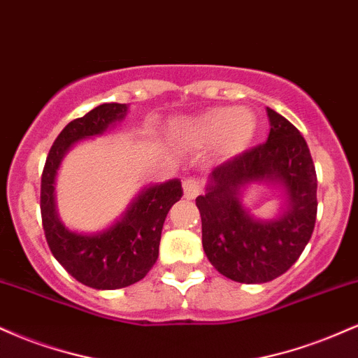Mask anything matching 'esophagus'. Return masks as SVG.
<instances>
[{"mask_svg": "<svg viewBox=\"0 0 358 358\" xmlns=\"http://www.w3.org/2000/svg\"><path fill=\"white\" fill-rule=\"evenodd\" d=\"M202 192V183L196 178H187L183 182V196L187 200H193Z\"/></svg>", "mask_w": 358, "mask_h": 358, "instance_id": "obj_1", "label": "esophagus"}]
</instances>
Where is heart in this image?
<instances>
[{"mask_svg":"<svg viewBox=\"0 0 358 358\" xmlns=\"http://www.w3.org/2000/svg\"><path fill=\"white\" fill-rule=\"evenodd\" d=\"M256 116L245 108H212L175 126L176 136L182 141L195 146L217 145L224 158L244 153L256 136Z\"/></svg>","mask_w":358,"mask_h":358,"instance_id":"1","label":"heart"}]
</instances>
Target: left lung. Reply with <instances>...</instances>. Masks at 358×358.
<instances>
[{"label":"left lung","instance_id":"8db88e82","mask_svg":"<svg viewBox=\"0 0 358 358\" xmlns=\"http://www.w3.org/2000/svg\"><path fill=\"white\" fill-rule=\"evenodd\" d=\"M269 136L264 145L217 166L205 195L196 196L202 244L210 264L232 281L262 285L285 274L311 239L316 220V173L305 138L266 109ZM256 182L282 190L283 205L273 220L254 217L241 195Z\"/></svg>","mask_w":358,"mask_h":358}]
</instances>
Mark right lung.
Here are the masks:
<instances>
[{
	"label": "right lung",
	"mask_w": 358,
	"mask_h": 358,
	"mask_svg": "<svg viewBox=\"0 0 358 358\" xmlns=\"http://www.w3.org/2000/svg\"><path fill=\"white\" fill-rule=\"evenodd\" d=\"M127 110V104L106 102L69 122L50 148L42 175L40 210L48 248L71 276L94 289H119L146 276L158 259L168 212L183 195L178 178L148 185L119 219L97 232L72 231L60 220L55 180L64 158L77 143L113 129L126 117Z\"/></svg>",
	"instance_id": "add662e5"
}]
</instances>
